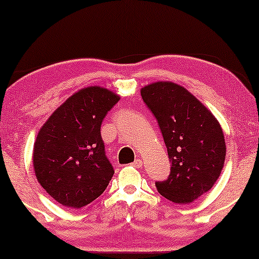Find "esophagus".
<instances>
[{
	"label": "esophagus",
	"mask_w": 259,
	"mask_h": 259,
	"mask_svg": "<svg viewBox=\"0 0 259 259\" xmlns=\"http://www.w3.org/2000/svg\"><path fill=\"white\" fill-rule=\"evenodd\" d=\"M142 164H143V162H142V159H140V158H137L134 163H131V165L135 166V167H141Z\"/></svg>",
	"instance_id": "obj_1"
}]
</instances>
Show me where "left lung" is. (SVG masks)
<instances>
[{
  "mask_svg": "<svg viewBox=\"0 0 259 259\" xmlns=\"http://www.w3.org/2000/svg\"><path fill=\"white\" fill-rule=\"evenodd\" d=\"M141 95L157 119L171 162L167 180L156 182V188L174 203L194 202L213 187L223 169V130L183 87L157 82L144 87Z\"/></svg>",
  "mask_w": 259,
  "mask_h": 259,
  "instance_id": "obj_1",
  "label": "left lung"
}]
</instances>
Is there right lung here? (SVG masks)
<instances>
[{"instance_id": "obj_1", "label": "right lung", "mask_w": 259, "mask_h": 259, "mask_svg": "<svg viewBox=\"0 0 259 259\" xmlns=\"http://www.w3.org/2000/svg\"><path fill=\"white\" fill-rule=\"evenodd\" d=\"M119 101L101 87L69 97L45 123L34 144L35 175L62 205L81 209L103 194L114 175L104 150L101 125Z\"/></svg>"}]
</instances>
